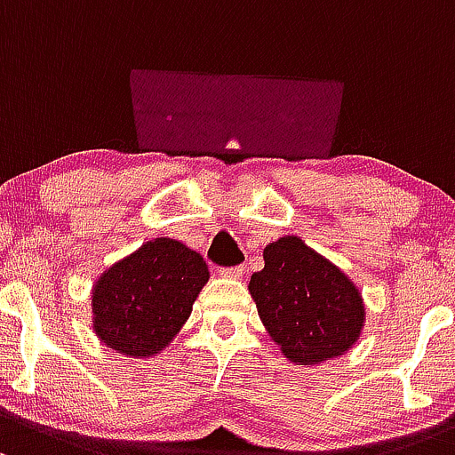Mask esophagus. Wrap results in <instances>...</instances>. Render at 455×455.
<instances>
[{"label":"esophagus","mask_w":455,"mask_h":455,"mask_svg":"<svg viewBox=\"0 0 455 455\" xmlns=\"http://www.w3.org/2000/svg\"><path fill=\"white\" fill-rule=\"evenodd\" d=\"M220 275L228 276V279H240L243 275V266H228V267H220Z\"/></svg>","instance_id":"obj_1"}]
</instances>
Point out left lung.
Wrapping results in <instances>:
<instances>
[{
	"label": "left lung",
	"mask_w": 455,
	"mask_h": 455,
	"mask_svg": "<svg viewBox=\"0 0 455 455\" xmlns=\"http://www.w3.org/2000/svg\"><path fill=\"white\" fill-rule=\"evenodd\" d=\"M264 261L248 290L283 355L307 366L348 351L364 324V303L340 267L294 235L266 246Z\"/></svg>",
	"instance_id": "1"
}]
</instances>
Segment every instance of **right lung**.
Segmentation results:
<instances>
[{
  "label": "right lung",
  "mask_w": 455,
  "mask_h": 455,
  "mask_svg": "<svg viewBox=\"0 0 455 455\" xmlns=\"http://www.w3.org/2000/svg\"><path fill=\"white\" fill-rule=\"evenodd\" d=\"M209 279L203 257L156 237L108 267L93 290V327L107 347L150 357L167 347Z\"/></svg>",
  "instance_id": "right-lung-1"
}]
</instances>
